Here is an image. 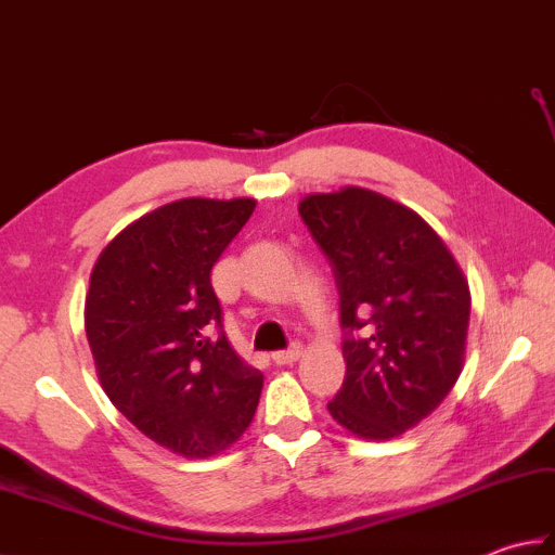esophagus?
<instances>
[{
	"label": "esophagus",
	"mask_w": 555,
	"mask_h": 555,
	"mask_svg": "<svg viewBox=\"0 0 555 555\" xmlns=\"http://www.w3.org/2000/svg\"><path fill=\"white\" fill-rule=\"evenodd\" d=\"M300 356H302V348L300 346H291L288 350H276L274 356H271V360H274V364H279V367H284V364L296 362Z\"/></svg>",
	"instance_id": "1"
}]
</instances>
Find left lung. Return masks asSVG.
Here are the masks:
<instances>
[{"mask_svg": "<svg viewBox=\"0 0 555 555\" xmlns=\"http://www.w3.org/2000/svg\"><path fill=\"white\" fill-rule=\"evenodd\" d=\"M298 211L334 267L346 332V379L328 412L360 439H396L463 372L467 279L417 211L367 188L308 195Z\"/></svg>", "mask_w": 555, "mask_h": 555, "instance_id": "8db88e82", "label": "left lung"}]
</instances>
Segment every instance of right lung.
I'll list each match as a JSON object with an SVG mask.
<instances>
[{
	"instance_id": "right-lung-1",
	"label": "right lung",
	"mask_w": 555,
	"mask_h": 555,
	"mask_svg": "<svg viewBox=\"0 0 555 555\" xmlns=\"http://www.w3.org/2000/svg\"><path fill=\"white\" fill-rule=\"evenodd\" d=\"M253 197L162 205L100 253L86 334L104 393L147 439L183 457L227 451L250 427L264 376L223 334L215 267Z\"/></svg>"
}]
</instances>
